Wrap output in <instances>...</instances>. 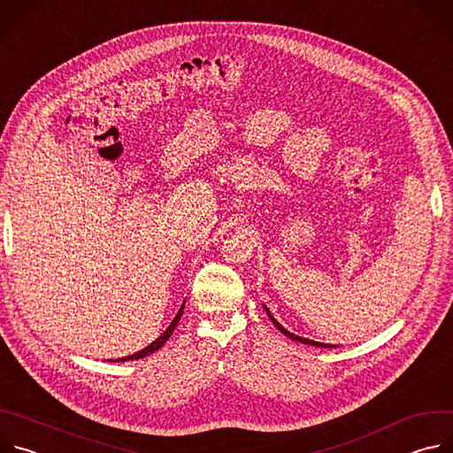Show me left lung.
Returning a JSON list of instances; mask_svg holds the SVG:
<instances>
[{
    "instance_id": "8db88e82",
    "label": "left lung",
    "mask_w": 453,
    "mask_h": 453,
    "mask_svg": "<svg viewBox=\"0 0 453 453\" xmlns=\"http://www.w3.org/2000/svg\"><path fill=\"white\" fill-rule=\"evenodd\" d=\"M265 311H267V315L271 317V320L274 322V326L283 334V335H287L288 339H292V341H297V342H303V344H310V346H319V348H335V346H332V344H322V342H315V341H310V339H304V337H297V335H294V334H290L288 330H285L281 325H280V322L273 317V313L269 311V308L265 306Z\"/></svg>"
}]
</instances>
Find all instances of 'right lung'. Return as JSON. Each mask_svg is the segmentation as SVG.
<instances>
[{
	"mask_svg": "<svg viewBox=\"0 0 453 453\" xmlns=\"http://www.w3.org/2000/svg\"><path fill=\"white\" fill-rule=\"evenodd\" d=\"M182 310H184V303L180 304V308H179V311H177V315L173 317V320L170 322V326L163 332V335H159L152 344H149L147 348H143L142 351H138V353H134V355H128V357H123V358H118V360H111V362H125V360H138V358H143V357H147V355H150V353H154V351H157L170 337H172V334H173V330H175V326H177V322H179V319H180V315H182Z\"/></svg>",
	"mask_w": 453,
	"mask_h": 453,
	"instance_id": "obj_1",
	"label": "right lung"
}]
</instances>
